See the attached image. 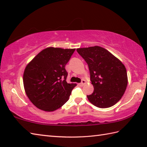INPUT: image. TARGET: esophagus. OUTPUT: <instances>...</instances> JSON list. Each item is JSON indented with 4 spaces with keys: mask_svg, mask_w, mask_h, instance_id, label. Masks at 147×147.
<instances>
[{
    "mask_svg": "<svg viewBox=\"0 0 147 147\" xmlns=\"http://www.w3.org/2000/svg\"><path fill=\"white\" fill-rule=\"evenodd\" d=\"M85 83H86V81H85V80H83L82 81V82L79 83L78 85L80 86V87H83V86L85 84Z\"/></svg>",
    "mask_w": 147,
    "mask_h": 147,
    "instance_id": "1",
    "label": "esophagus"
}]
</instances>
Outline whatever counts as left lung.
<instances>
[{"instance_id":"8db88e82","label":"left lung","mask_w":147,"mask_h":147,"mask_svg":"<svg viewBox=\"0 0 147 147\" xmlns=\"http://www.w3.org/2000/svg\"><path fill=\"white\" fill-rule=\"evenodd\" d=\"M90 71L94 92L89 101L100 108H110L119 101L127 88L125 65L110 51L98 46L76 49Z\"/></svg>"}]
</instances>
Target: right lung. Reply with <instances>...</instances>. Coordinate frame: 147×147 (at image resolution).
<instances>
[{
    "label": "right lung",
    "mask_w": 147,
    "mask_h": 147,
    "mask_svg": "<svg viewBox=\"0 0 147 147\" xmlns=\"http://www.w3.org/2000/svg\"><path fill=\"white\" fill-rule=\"evenodd\" d=\"M75 49L49 47L39 52L25 69V93L37 108L53 111L67 101L76 83L66 82L65 66Z\"/></svg>",
    "instance_id": "1"
}]
</instances>
